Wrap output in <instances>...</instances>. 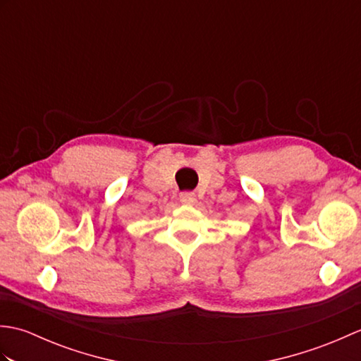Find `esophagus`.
Listing matches in <instances>:
<instances>
[{"label": "esophagus", "instance_id": "1", "mask_svg": "<svg viewBox=\"0 0 361 361\" xmlns=\"http://www.w3.org/2000/svg\"><path fill=\"white\" fill-rule=\"evenodd\" d=\"M180 202L183 204H194L195 203V194L194 192H183L180 195Z\"/></svg>", "mask_w": 361, "mask_h": 361}]
</instances>
